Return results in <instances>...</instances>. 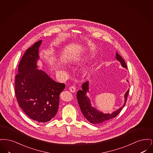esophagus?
Listing matches in <instances>:
<instances>
[{"mask_svg":"<svg viewBox=\"0 0 153 153\" xmlns=\"http://www.w3.org/2000/svg\"><path fill=\"white\" fill-rule=\"evenodd\" d=\"M69 91L71 92H76V87L74 86H71L69 88Z\"/></svg>","mask_w":153,"mask_h":153,"instance_id":"obj_1","label":"esophagus"}]
</instances>
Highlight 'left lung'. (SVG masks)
Segmentation results:
<instances>
[{"label": "left lung", "instance_id": "obj_1", "mask_svg": "<svg viewBox=\"0 0 153 153\" xmlns=\"http://www.w3.org/2000/svg\"><path fill=\"white\" fill-rule=\"evenodd\" d=\"M116 58L118 61H120L122 66L125 68H127L126 63L125 62L123 58H122L119 53H116ZM88 81H86L82 85V89L78 91L77 93V99L79 102L80 109L84 115V117H85L90 123L94 124H100L104 123L110 119L115 117L117 115L120 113L122 111L124 106L126 104V102L127 100V96L129 92V90H128L124 96L125 97V102L124 105L120 107L119 109L116 111L112 112V114H103L99 111L98 110L92 107L91 104V101L89 97H88L86 95L87 92H88Z\"/></svg>", "mask_w": 153, "mask_h": 153}]
</instances>
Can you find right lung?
Returning a JSON list of instances; mask_svg holds the SVG:
<instances>
[{
  "label": "right lung",
  "instance_id": "1",
  "mask_svg": "<svg viewBox=\"0 0 153 153\" xmlns=\"http://www.w3.org/2000/svg\"><path fill=\"white\" fill-rule=\"evenodd\" d=\"M42 41H38L24 53L15 76V94L19 106L31 119L45 123L57 114L60 93L65 88L44 72L38 69V49Z\"/></svg>",
  "mask_w": 153,
  "mask_h": 153
}]
</instances>
